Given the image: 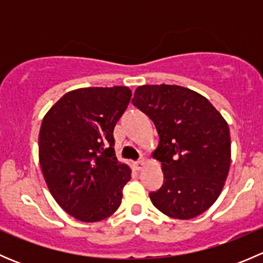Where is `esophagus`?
Instances as JSON below:
<instances>
[{"mask_svg":"<svg viewBox=\"0 0 263 263\" xmlns=\"http://www.w3.org/2000/svg\"><path fill=\"white\" fill-rule=\"evenodd\" d=\"M144 159H140V160H137V161H135L134 163V168H135V171H137V172H140L142 169V166H144Z\"/></svg>","mask_w":263,"mask_h":263,"instance_id":"obj_1","label":"esophagus"}]
</instances>
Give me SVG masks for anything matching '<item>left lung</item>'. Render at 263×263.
<instances>
[{
  "instance_id": "8db88e82",
  "label": "left lung",
  "mask_w": 263,
  "mask_h": 263,
  "mask_svg": "<svg viewBox=\"0 0 263 263\" xmlns=\"http://www.w3.org/2000/svg\"><path fill=\"white\" fill-rule=\"evenodd\" d=\"M132 104L155 124L164 183L150 192L151 202L174 219L205 213L217 200L230 166L229 127L198 92L177 85H142Z\"/></svg>"
}]
</instances>
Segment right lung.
<instances>
[{"label": "right lung", "mask_w": 263, "mask_h": 263, "mask_svg": "<svg viewBox=\"0 0 263 263\" xmlns=\"http://www.w3.org/2000/svg\"><path fill=\"white\" fill-rule=\"evenodd\" d=\"M129 99L126 86L73 90L42 122L39 163L44 179L58 205L80 221H100L121 205L131 171L117 160L113 129Z\"/></svg>", "instance_id": "obj_1"}]
</instances>
